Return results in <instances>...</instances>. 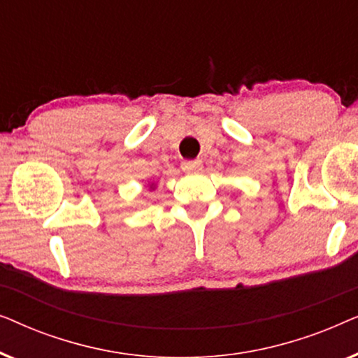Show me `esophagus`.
I'll return each mask as SVG.
<instances>
[{
  "instance_id": "34e87169",
  "label": "esophagus",
  "mask_w": 358,
  "mask_h": 358,
  "mask_svg": "<svg viewBox=\"0 0 358 358\" xmlns=\"http://www.w3.org/2000/svg\"><path fill=\"white\" fill-rule=\"evenodd\" d=\"M200 168H202V161L200 159L184 161L182 163V171H185V173H195V171H200Z\"/></svg>"
}]
</instances>
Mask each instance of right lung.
I'll return each instance as SVG.
<instances>
[{
    "label": "right lung",
    "mask_w": 358,
    "mask_h": 358,
    "mask_svg": "<svg viewBox=\"0 0 358 358\" xmlns=\"http://www.w3.org/2000/svg\"><path fill=\"white\" fill-rule=\"evenodd\" d=\"M151 185H153V184H151Z\"/></svg>",
    "instance_id": "right-lung-1"
}]
</instances>
